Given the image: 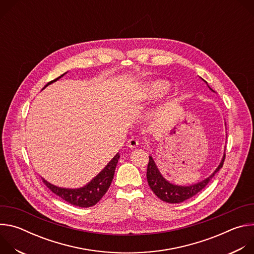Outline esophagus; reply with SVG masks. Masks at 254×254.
I'll return each instance as SVG.
<instances>
[{
    "mask_svg": "<svg viewBox=\"0 0 254 254\" xmlns=\"http://www.w3.org/2000/svg\"><path fill=\"white\" fill-rule=\"evenodd\" d=\"M137 144H138V141H137L135 138H130V139L127 140V146L128 148H130V149H134V148L137 147Z\"/></svg>",
    "mask_w": 254,
    "mask_h": 254,
    "instance_id": "esophagus-1",
    "label": "esophagus"
}]
</instances>
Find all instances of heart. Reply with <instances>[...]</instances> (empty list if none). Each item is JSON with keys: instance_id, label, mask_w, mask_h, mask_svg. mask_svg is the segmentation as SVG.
Here are the masks:
<instances>
[{"instance_id": "obj_1", "label": "heart", "mask_w": 254, "mask_h": 254, "mask_svg": "<svg viewBox=\"0 0 254 254\" xmlns=\"http://www.w3.org/2000/svg\"><path fill=\"white\" fill-rule=\"evenodd\" d=\"M169 89V83L162 79L149 80L141 84L131 95L133 103H139L157 99L163 96Z\"/></svg>"}]
</instances>
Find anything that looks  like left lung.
Returning <instances> with one entry per match:
<instances>
[{
    "instance_id": "obj_1",
    "label": "left lung",
    "mask_w": 254,
    "mask_h": 254,
    "mask_svg": "<svg viewBox=\"0 0 254 254\" xmlns=\"http://www.w3.org/2000/svg\"><path fill=\"white\" fill-rule=\"evenodd\" d=\"M202 80H204V79H202ZM212 91H214V90H212ZM224 160H225V152H224V155L222 157V160H221L219 166L216 168V170L208 178H206V179L202 180L201 182H198L193 185L179 186V185L170 183L168 180H166L163 177V175L159 171L153 157L150 156L149 165H148V169H147L148 183H149V186L152 189V191L161 200H163L167 203H172V204L184 202V201L192 198L193 196H195L197 193H199L201 190H203L208 185L210 180L215 176V174L217 172H218L222 168Z\"/></svg>"
}]
</instances>
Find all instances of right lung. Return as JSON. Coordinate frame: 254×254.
<instances>
[{
  "label": "right lung",
  "mask_w": 254,
  "mask_h": 254,
  "mask_svg": "<svg viewBox=\"0 0 254 254\" xmlns=\"http://www.w3.org/2000/svg\"><path fill=\"white\" fill-rule=\"evenodd\" d=\"M65 74H66V72L64 74L57 77L56 79L48 82L43 87V89L45 87H47L49 84L60 79ZM119 159H120V155L118 153L111 160V162L101 170V172L98 173L90 181V182H88L85 186L80 187V188H75V189L61 188V187L55 186V185L47 182L45 179H43V182L55 195L59 196L61 199L65 200L66 202L74 205V206L81 207V208L91 207V206L95 205L102 198V196L107 192L108 188H110V186L113 182L116 167L118 165Z\"/></svg>",
  "instance_id": "right-lung-1"
}]
</instances>
